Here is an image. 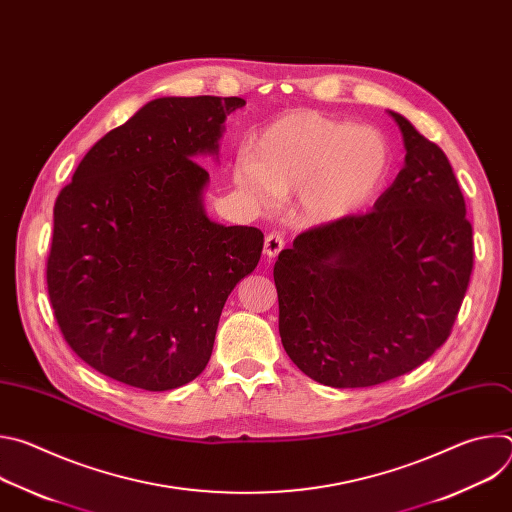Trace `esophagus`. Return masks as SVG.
Listing matches in <instances>:
<instances>
[{
	"instance_id": "1",
	"label": "esophagus",
	"mask_w": 512,
	"mask_h": 512,
	"mask_svg": "<svg viewBox=\"0 0 512 512\" xmlns=\"http://www.w3.org/2000/svg\"><path fill=\"white\" fill-rule=\"evenodd\" d=\"M283 247H285V241L279 233H269L265 237V255L267 257H277Z\"/></svg>"
}]
</instances>
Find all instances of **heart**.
Here are the masks:
<instances>
[{"instance_id":"1","label":"heart","mask_w":512,"mask_h":512,"mask_svg":"<svg viewBox=\"0 0 512 512\" xmlns=\"http://www.w3.org/2000/svg\"><path fill=\"white\" fill-rule=\"evenodd\" d=\"M391 145L375 127L316 111H294L267 125L251 156L235 166L239 190L261 210L298 192L306 225H330L371 204L391 174Z\"/></svg>"}]
</instances>
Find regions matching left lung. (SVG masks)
<instances>
[{
    "label": "left lung",
    "mask_w": 512,
    "mask_h": 512,
    "mask_svg": "<svg viewBox=\"0 0 512 512\" xmlns=\"http://www.w3.org/2000/svg\"><path fill=\"white\" fill-rule=\"evenodd\" d=\"M405 166L367 214L296 237L273 267L279 336L310 379L373 387L423 364L452 334L474 267L464 194L403 115Z\"/></svg>",
    "instance_id": "left-lung-1"
}]
</instances>
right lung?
Returning <instances> with one entry per match:
<instances>
[{"mask_svg":"<svg viewBox=\"0 0 512 512\" xmlns=\"http://www.w3.org/2000/svg\"><path fill=\"white\" fill-rule=\"evenodd\" d=\"M239 97H162L101 137L54 204L56 324L101 375L145 391L194 381L227 298L261 257L255 227L212 223L208 172Z\"/></svg>","mask_w":512,"mask_h":512,"instance_id":"add662e5","label":"right lung"}]
</instances>
